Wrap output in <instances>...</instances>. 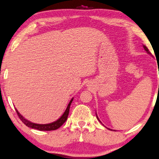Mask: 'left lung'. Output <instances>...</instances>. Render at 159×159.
I'll return each instance as SVG.
<instances>
[{"label":"left lung","mask_w":159,"mask_h":159,"mask_svg":"<svg viewBox=\"0 0 159 159\" xmlns=\"http://www.w3.org/2000/svg\"><path fill=\"white\" fill-rule=\"evenodd\" d=\"M143 47H144V50H145V51H146V52H148L149 54H150V52H149L148 48H147V47H146L145 46H143ZM96 114H97V113H96ZM97 119H99V118H98V117H97ZM107 129H109V128H107ZM109 130H111V129H109Z\"/></svg>","instance_id":"left-lung-1"}]
</instances>
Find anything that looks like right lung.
I'll return each instance as SVG.
<instances>
[{
	"label": "right lung",
	"instance_id": "add662e5",
	"mask_svg": "<svg viewBox=\"0 0 159 159\" xmlns=\"http://www.w3.org/2000/svg\"><path fill=\"white\" fill-rule=\"evenodd\" d=\"M73 99H74V98H72V99H70L69 104L68 105L67 108H66V111H65L63 114L62 115V116L60 117V119H58L57 121H54V122L49 123V124H45V125L35 124V123H33V122H32V121H29V120H27V119H25L24 117H23V116L21 115L20 113L18 112V111H17V110L16 108H15V110H16V112L17 113V116H19L20 119V120L22 121L27 127H31V128L37 129V130H48H48H57V129H58L59 127H61L62 125L65 123V121L67 120L68 113H69V109H70V104H71Z\"/></svg>",
	"mask_w": 159,
	"mask_h": 159
}]
</instances>
